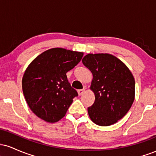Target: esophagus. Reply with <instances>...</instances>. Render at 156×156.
I'll use <instances>...</instances> for the list:
<instances>
[{"label": "esophagus", "mask_w": 156, "mask_h": 156, "mask_svg": "<svg viewBox=\"0 0 156 156\" xmlns=\"http://www.w3.org/2000/svg\"><path fill=\"white\" fill-rule=\"evenodd\" d=\"M84 91H85V89H78V93L79 95H82V94L84 93Z\"/></svg>", "instance_id": "obj_1"}]
</instances>
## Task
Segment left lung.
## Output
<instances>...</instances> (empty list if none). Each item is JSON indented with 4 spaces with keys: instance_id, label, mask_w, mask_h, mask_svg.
I'll list each match as a JSON object with an SVG mask.
<instances>
[{
    "instance_id": "1",
    "label": "left lung",
    "mask_w": 156,
    "mask_h": 156,
    "mask_svg": "<svg viewBox=\"0 0 156 156\" xmlns=\"http://www.w3.org/2000/svg\"><path fill=\"white\" fill-rule=\"evenodd\" d=\"M91 71V89L95 101L88 108L96 125L108 126L128 113L135 97V80L130 69L119 58L108 53L88 54L82 59Z\"/></svg>"
}]
</instances>
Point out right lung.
<instances>
[{
  "instance_id": "right-lung-1",
  "label": "right lung",
  "mask_w": 156,
  "mask_h": 156,
  "mask_svg": "<svg viewBox=\"0 0 156 156\" xmlns=\"http://www.w3.org/2000/svg\"><path fill=\"white\" fill-rule=\"evenodd\" d=\"M83 53L55 48L39 55L25 71L23 92L31 110L48 122L65 116L78 92L71 87L67 73L80 62Z\"/></svg>"
}]
</instances>
